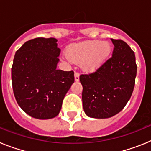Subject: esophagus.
I'll return each mask as SVG.
<instances>
[{
    "instance_id": "obj_1",
    "label": "esophagus",
    "mask_w": 151,
    "mask_h": 151,
    "mask_svg": "<svg viewBox=\"0 0 151 151\" xmlns=\"http://www.w3.org/2000/svg\"><path fill=\"white\" fill-rule=\"evenodd\" d=\"M75 80H76V82L79 81V73H77V72L75 73Z\"/></svg>"
}]
</instances>
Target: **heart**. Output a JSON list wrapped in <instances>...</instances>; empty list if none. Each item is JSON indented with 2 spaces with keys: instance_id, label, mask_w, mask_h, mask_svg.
I'll return each mask as SVG.
<instances>
[{
  "instance_id": "heart-1",
  "label": "heart",
  "mask_w": 151,
  "mask_h": 151,
  "mask_svg": "<svg viewBox=\"0 0 151 151\" xmlns=\"http://www.w3.org/2000/svg\"><path fill=\"white\" fill-rule=\"evenodd\" d=\"M111 51V45L107 41L91 40L74 44L69 47L63 58L69 63L82 62V69L94 71L105 62Z\"/></svg>"
}]
</instances>
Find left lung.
Returning <instances> with one entry per match:
<instances>
[{"label":"left lung","mask_w":151,"mask_h":151,"mask_svg":"<svg viewBox=\"0 0 151 151\" xmlns=\"http://www.w3.org/2000/svg\"><path fill=\"white\" fill-rule=\"evenodd\" d=\"M113 54L97 71L81 75L82 104L85 114L96 119L116 115L125 107L134 90L135 55L122 40L111 38Z\"/></svg>","instance_id":"left-lung-1"}]
</instances>
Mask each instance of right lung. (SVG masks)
Listing matches in <instances>:
<instances>
[{"instance_id": "add662e5", "label": "right lung", "mask_w": 151, "mask_h": 151, "mask_svg": "<svg viewBox=\"0 0 151 151\" xmlns=\"http://www.w3.org/2000/svg\"><path fill=\"white\" fill-rule=\"evenodd\" d=\"M54 38H37L24 43L11 69L13 94L28 115L39 119L57 116L74 82L73 71L57 69L60 49Z\"/></svg>"}]
</instances>
